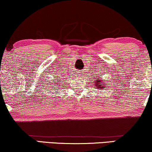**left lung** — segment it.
<instances>
[{
    "mask_svg": "<svg viewBox=\"0 0 152 152\" xmlns=\"http://www.w3.org/2000/svg\"><path fill=\"white\" fill-rule=\"evenodd\" d=\"M101 76V75H100ZM94 86H95L96 88H99V90L104 89V88H106V84L104 83V80L101 79V77H98L97 78H94Z\"/></svg>",
    "mask_w": 152,
    "mask_h": 152,
    "instance_id": "obj_1",
    "label": "left lung"
}]
</instances>
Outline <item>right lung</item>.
Here are the masks:
<instances>
[{
    "instance_id": "1",
    "label": "right lung",
    "mask_w": 152,
    "mask_h": 152,
    "mask_svg": "<svg viewBox=\"0 0 152 152\" xmlns=\"http://www.w3.org/2000/svg\"><path fill=\"white\" fill-rule=\"evenodd\" d=\"M58 77H62V76H58ZM61 81H62L61 80V78H57L56 80H54V81H48V83H46V85H48L50 88H52L50 90H58V85L56 84H59V83H60ZM56 86H57V87H56ZM59 86H61V84H59Z\"/></svg>"
}]
</instances>
